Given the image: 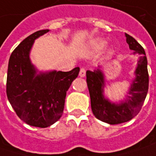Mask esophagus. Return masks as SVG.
<instances>
[{
    "label": "esophagus",
    "mask_w": 156,
    "mask_h": 156,
    "mask_svg": "<svg viewBox=\"0 0 156 156\" xmlns=\"http://www.w3.org/2000/svg\"><path fill=\"white\" fill-rule=\"evenodd\" d=\"M79 75L81 77H84L86 75V69L85 68H81V70H80V73H79Z\"/></svg>",
    "instance_id": "esophagus-1"
}]
</instances>
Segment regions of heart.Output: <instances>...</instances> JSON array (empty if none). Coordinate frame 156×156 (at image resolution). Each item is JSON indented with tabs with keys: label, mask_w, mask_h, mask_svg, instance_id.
<instances>
[{
	"label": "heart",
	"mask_w": 156,
	"mask_h": 156,
	"mask_svg": "<svg viewBox=\"0 0 156 156\" xmlns=\"http://www.w3.org/2000/svg\"><path fill=\"white\" fill-rule=\"evenodd\" d=\"M104 46V42H100L99 44H98V47L99 48H101V47H103Z\"/></svg>",
	"instance_id": "heart-1"
}]
</instances>
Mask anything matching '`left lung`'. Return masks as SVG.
<instances>
[{
    "label": "left lung",
    "instance_id": "8db88e82",
    "mask_svg": "<svg viewBox=\"0 0 156 156\" xmlns=\"http://www.w3.org/2000/svg\"><path fill=\"white\" fill-rule=\"evenodd\" d=\"M129 48L140 55L138 67L135 71L136 78L129 90L128 100L120 104L111 103L103 96L104 79L101 71L87 70V84L91 100V108L98 120L111 125L130 121L141 110L148 90L147 61L144 48L132 36L125 34Z\"/></svg>",
    "mask_w": 156,
    "mask_h": 156
}]
</instances>
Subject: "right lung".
Wrapping results in <instances>:
<instances>
[{
	"mask_svg": "<svg viewBox=\"0 0 156 156\" xmlns=\"http://www.w3.org/2000/svg\"><path fill=\"white\" fill-rule=\"evenodd\" d=\"M48 31L32 34L15 48L7 75V96L12 108L21 121L38 128L49 127L62 115L67 91L80 72L77 67L69 72L35 75L29 51L34 41Z\"/></svg>",
	"mask_w": 156,
	"mask_h": 156,
	"instance_id": "add662e5",
	"label": "right lung"
}]
</instances>
